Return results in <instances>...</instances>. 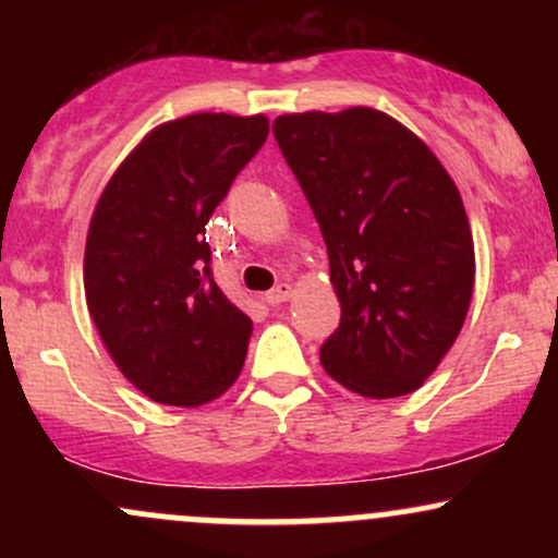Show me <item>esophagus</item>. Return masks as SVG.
Instances as JSON below:
<instances>
[{
  "label": "esophagus",
  "mask_w": 558,
  "mask_h": 558,
  "mask_svg": "<svg viewBox=\"0 0 558 558\" xmlns=\"http://www.w3.org/2000/svg\"><path fill=\"white\" fill-rule=\"evenodd\" d=\"M293 296V286L291 283H280L275 286L272 291L265 293V301L267 304H283V301H288Z\"/></svg>",
  "instance_id": "esophagus-1"
}]
</instances>
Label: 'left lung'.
I'll return each mask as SVG.
<instances>
[{"label": "left lung", "instance_id": "1", "mask_svg": "<svg viewBox=\"0 0 558 558\" xmlns=\"http://www.w3.org/2000/svg\"><path fill=\"white\" fill-rule=\"evenodd\" d=\"M272 133L341 301V325L319 349L325 373L364 399L412 393L457 341L475 288L457 183L425 141L373 107L280 114Z\"/></svg>", "mask_w": 558, "mask_h": 558}]
</instances>
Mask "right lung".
<instances>
[{"label":"right lung","mask_w":558,"mask_h":558,"mask_svg":"<svg viewBox=\"0 0 558 558\" xmlns=\"http://www.w3.org/2000/svg\"><path fill=\"white\" fill-rule=\"evenodd\" d=\"M267 131L265 114L170 120L141 138L96 202L83 257L88 315L151 401L202 407L241 375L252 319L213 280L204 226Z\"/></svg>","instance_id":"obj_1"}]
</instances>
